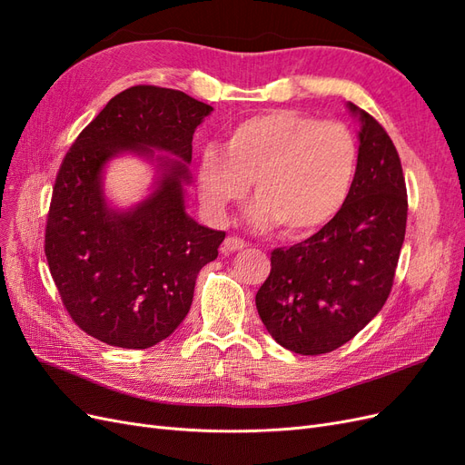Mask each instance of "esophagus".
I'll use <instances>...</instances> for the list:
<instances>
[{
  "label": "esophagus",
  "instance_id": "1",
  "mask_svg": "<svg viewBox=\"0 0 465 465\" xmlns=\"http://www.w3.org/2000/svg\"><path fill=\"white\" fill-rule=\"evenodd\" d=\"M242 248H246V242L242 241V238H238V236H227V238H224L223 252H238V250H242Z\"/></svg>",
  "mask_w": 465,
  "mask_h": 465
}]
</instances>
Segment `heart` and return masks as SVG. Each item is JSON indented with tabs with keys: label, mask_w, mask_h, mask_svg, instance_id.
<instances>
[{
	"label": "heart",
	"mask_w": 465,
	"mask_h": 465,
	"mask_svg": "<svg viewBox=\"0 0 465 465\" xmlns=\"http://www.w3.org/2000/svg\"><path fill=\"white\" fill-rule=\"evenodd\" d=\"M357 164L359 147L347 125L279 108L232 125L223 147L202 149L198 190L207 213L224 221L252 182L258 200L250 223L260 229L277 223L287 236H306L340 213Z\"/></svg>",
	"instance_id": "b5f03b06"
}]
</instances>
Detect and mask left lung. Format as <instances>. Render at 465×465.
Returning a JSON list of instances; mask_svg holds the SVG:
<instances>
[{
    "instance_id": "left-lung-1",
    "label": "left lung",
    "mask_w": 465,
    "mask_h": 465,
    "mask_svg": "<svg viewBox=\"0 0 465 465\" xmlns=\"http://www.w3.org/2000/svg\"><path fill=\"white\" fill-rule=\"evenodd\" d=\"M347 108L361 122L349 198L316 234L272 252L270 277L256 294L265 330L299 355L330 353L382 311L405 238L400 154L369 112Z\"/></svg>"
}]
</instances>
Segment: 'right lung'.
Instances as JSON below:
<instances>
[{
    "mask_svg": "<svg viewBox=\"0 0 465 465\" xmlns=\"http://www.w3.org/2000/svg\"><path fill=\"white\" fill-rule=\"evenodd\" d=\"M211 110L182 91L130 87L65 154L45 252L65 311L98 341L147 349L166 340L190 311L195 277L219 254L224 232L193 221L184 202L193 132ZM124 152L157 162L160 176L143 203L116 210L104 195L102 173Z\"/></svg>",
    "mask_w": 465,
    "mask_h": 465,
    "instance_id": "right-lung-1",
    "label": "right lung"
}]
</instances>
